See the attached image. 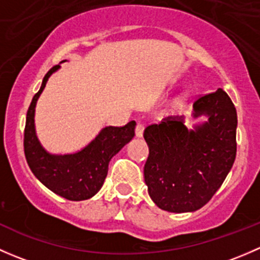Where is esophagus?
Returning a JSON list of instances; mask_svg holds the SVG:
<instances>
[{
  "mask_svg": "<svg viewBox=\"0 0 260 260\" xmlns=\"http://www.w3.org/2000/svg\"><path fill=\"white\" fill-rule=\"evenodd\" d=\"M143 132H145V125L141 124V123H138L137 127H136V137H138V138L143 137Z\"/></svg>",
  "mask_w": 260,
  "mask_h": 260,
  "instance_id": "obj_1",
  "label": "esophagus"
}]
</instances>
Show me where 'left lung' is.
<instances>
[{
    "label": "left lung",
    "instance_id": "8db88e82",
    "mask_svg": "<svg viewBox=\"0 0 260 260\" xmlns=\"http://www.w3.org/2000/svg\"><path fill=\"white\" fill-rule=\"evenodd\" d=\"M205 120L186 127L183 115L164 118L145 129L149 156L145 182L152 201L170 212L203 208L219 190L237 156V109L222 89L193 103L192 118Z\"/></svg>",
    "mask_w": 260,
    "mask_h": 260
}]
</instances>
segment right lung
<instances>
[{
    "mask_svg": "<svg viewBox=\"0 0 260 260\" xmlns=\"http://www.w3.org/2000/svg\"><path fill=\"white\" fill-rule=\"evenodd\" d=\"M60 68L56 65L49 70L28 107L23 148L31 171L44 186L68 200L81 201L93 198L101 190L112 157L135 137L136 122L132 120L124 127L106 125L88 145L73 153L49 152L36 135L35 109L49 78Z\"/></svg>",
    "mask_w": 260,
    "mask_h": 260,
    "instance_id": "obj_1",
    "label": "right lung"
}]
</instances>
